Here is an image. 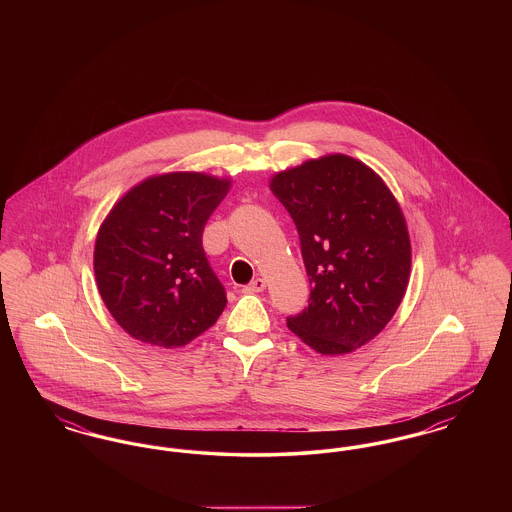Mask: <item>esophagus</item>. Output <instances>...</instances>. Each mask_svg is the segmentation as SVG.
Masks as SVG:
<instances>
[{
	"label": "esophagus",
	"instance_id": "esophagus-1",
	"mask_svg": "<svg viewBox=\"0 0 512 512\" xmlns=\"http://www.w3.org/2000/svg\"><path fill=\"white\" fill-rule=\"evenodd\" d=\"M267 288V282L263 280V278H255L253 282H249L247 286H245V292L247 293H259L263 292Z\"/></svg>",
	"mask_w": 512,
	"mask_h": 512
}]
</instances>
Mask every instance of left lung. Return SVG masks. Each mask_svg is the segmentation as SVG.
Returning <instances> with one entry per match:
<instances>
[{"label":"left lung","instance_id":"left-lung-1","mask_svg":"<svg viewBox=\"0 0 512 512\" xmlns=\"http://www.w3.org/2000/svg\"><path fill=\"white\" fill-rule=\"evenodd\" d=\"M270 190L295 222L311 282L309 307L288 328L320 355L359 349L386 328L409 284L411 240L397 199L341 153L276 172Z\"/></svg>","mask_w":512,"mask_h":512}]
</instances>
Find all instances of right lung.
<instances>
[{
	"label": "right lung",
	"instance_id": "add662e5",
	"mask_svg": "<svg viewBox=\"0 0 512 512\" xmlns=\"http://www.w3.org/2000/svg\"><path fill=\"white\" fill-rule=\"evenodd\" d=\"M228 190V178L203 172L149 176L122 195L99 226V295L132 338L172 349L217 322L226 292L201 236Z\"/></svg>",
	"mask_w": 512,
	"mask_h": 512
}]
</instances>
